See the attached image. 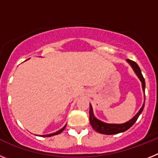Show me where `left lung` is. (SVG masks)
Segmentation results:
<instances>
[{"mask_svg": "<svg viewBox=\"0 0 158 158\" xmlns=\"http://www.w3.org/2000/svg\"><path fill=\"white\" fill-rule=\"evenodd\" d=\"M127 62L131 65V66L132 67V69H134L135 73H136V75L138 76V77L139 78V80L142 82V90L145 93V87H146V83H145V79L143 77L142 74V72H141V69L139 68V66L138 65V64L136 62H135L134 61H131L130 59H127ZM90 106V109H89V122L91 124L92 127L98 133L104 134V135H115V134L121 133V132H124V131H127L130 127L133 126L134 123L137 121L138 118H139V115H141V113L143 111V108H144L145 103L142 104V107L140 108L139 111L137 113L136 115L131 118V120H129L128 122L122 124H111V123H106L102 122V121L99 120L96 117L94 116L93 112V107H92L91 104H89Z\"/></svg>", "mask_w": 158, "mask_h": 158, "instance_id": "obj_1", "label": "left lung"}]
</instances>
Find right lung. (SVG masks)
<instances>
[{
  "label": "right lung",
  "instance_id": "1",
  "mask_svg": "<svg viewBox=\"0 0 158 158\" xmlns=\"http://www.w3.org/2000/svg\"><path fill=\"white\" fill-rule=\"evenodd\" d=\"M65 126H66V125H65ZM65 126L64 127H62V129L61 130H59V131H57V132H55V133H53V134H50V135H41L42 137H51V136H54V135H58V134H60V133H62V131H64V129H65Z\"/></svg>",
  "mask_w": 158,
  "mask_h": 158
}]
</instances>
